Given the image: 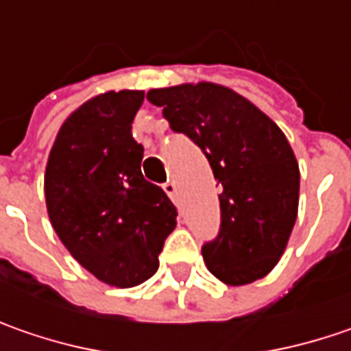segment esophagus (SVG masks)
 Instances as JSON below:
<instances>
[{"label":"esophagus","mask_w":351,"mask_h":351,"mask_svg":"<svg viewBox=\"0 0 351 351\" xmlns=\"http://www.w3.org/2000/svg\"><path fill=\"white\" fill-rule=\"evenodd\" d=\"M162 191L167 192V196H169L171 200H176V184L175 182H171V180H169V182H165V184H162Z\"/></svg>","instance_id":"esophagus-1"}]
</instances>
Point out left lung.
Wrapping results in <instances>:
<instances>
[{
    "mask_svg": "<svg viewBox=\"0 0 351 351\" xmlns=\"http://www.w3.org/2000/svg\"><path fill=\"white\" fill-rule=\"evenodd\" d=\"M147 99L204 151L221 184L220 234L202 247L208 271L232 287L263 279L287 250L298 214L300 171L281 128L214 82L155 88Z\"/></svg>",
    "mask_w": 351,
    "mask_h": 351,
    "instance_id": "left-lung-1",
    "label": "left lung"
}]
</instances>
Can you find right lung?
<instances>
[{"label":"right lung","mask_w":351,"mask_h":351,"mask_svg":"<svg viewBox=\"0 0 351 351\" xmlns=\"http://www.w3.org/2000/svg\"><path fill=\"white\" fill-rule=\"evenodd\" d=\"M143 99L141 90H110L84 101L60 125L45 171L56 236L96 279L119 289L157 273L176 228V208L143 178V145L131 135Z\"/></svg>","instance_id":"obj_1"}]
</instances>
